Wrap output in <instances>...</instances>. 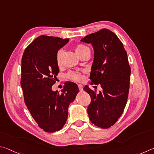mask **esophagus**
<instances>
[{"label":"esophagus","instance_id":"34e87169","mask_svg":"<svg viewBox=\"0 0 154 154\" xmlns=\"http://www.w3.org/2000/svg\"><path fill=\"white\" fill-rule=\"evenodd\" d=\"M78 87H79V88L80 91H83V86L82 85H78Z\"/></svg>","mask_w":154,"mask_h":154}]
</instances>
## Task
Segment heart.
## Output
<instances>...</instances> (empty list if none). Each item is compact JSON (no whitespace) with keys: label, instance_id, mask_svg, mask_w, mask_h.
I'll use <instances>...</instances> for the list:
<instances>
[{"label":"heart","instance_id":"b5f03b06","mask_svg":"<svg viewBox=\"0 0 154 154\" xmlns=\"http://www.w3.org/2000/svg\"><path fill=\"white\" fill-rule=\"evenodd\" d=\"M75 53L79 56H80L82 53H84L87 51H90V48L87 45H82V44H79L75 48ZM63 49H59L57 53V57H56V59H57V63L59 66H61V58L62 56H63ZM66 77L67 79L73 80V81L75 82H81L83 80V75L82 73L79 72H69L67 74H66Z\"/></svg>","mask_w":154,"mask_h":154}]
</instances>
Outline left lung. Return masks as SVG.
<instances>
[{"instance_id": "left-lung-1", "label": "left lung", "mask_w": 154, "mask_h": 154, "mask_svg": "<svg viewBox=\"0 0 154 154\" xmlns=\"http://www.w3.org/2000/svg\"><path fill=\"white\" fill-rule=\"evenodd\" d=\"M81 41L93 45L91 83L100 85L103 89L97 94L88 86L84 87L91 99L88 117L95 126L108 128L120 118L127 103L131 72L127 53L122 42L108 29L86 36Z\"/></svg>"}]
</instances>
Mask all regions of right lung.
Instances as JSON below:
<instances>
[{
	"label": "right lung",
	"instance_id": "1",
	"mask_svg": "<svg viewBox=\"0 0 154 154\" xmlns=\"http://www.w3.org/2000/svg\"><path fill=\"white\" fill-rule=\"evenodd\" d=\"M69 38L42 35L24 51L21 59V87L24 101L39 127L48 133L63 127L68 116V107L79 93L77 85L65 82L61 93L53 91L59 72L57 53Z\"/></svg>",
	"mask_w": 154,
	"mask_h": 154
}]
</instances>
